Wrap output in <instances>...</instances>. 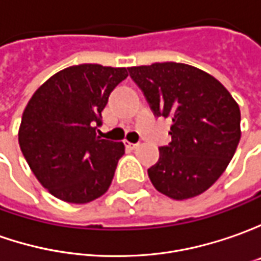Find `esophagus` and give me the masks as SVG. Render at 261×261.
Wrapping results in <instances>:
<instances>
[{
    "mask_svg": "<svg viewBox=\"0 0 261 261\" xmlns=\"http://www.w3.org/2000/svg\"><path fill=\"white\" fill-rule=\"evenodd\" d=\"M125 146L130 148H137L139 147V143H130V141H125Z\"/></svg>",
    "mask_w": 261,
    "mask_h": 261,
    "instance_id": "1",
    "label": "esophagus"
}]
</instances>
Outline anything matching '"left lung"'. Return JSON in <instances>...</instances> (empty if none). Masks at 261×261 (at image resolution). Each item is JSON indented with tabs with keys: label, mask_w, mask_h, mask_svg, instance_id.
Returning a JSON list of instances; mask_svg holds the SVG:
<instances>
[{
	"label": "left lung",
	"mask_w": 261,
	"mask_h": 261,
	"mask_svg": "<svg viewBox=\"0 0 261 261\" xmlns=\"http://www.w3.org/2000/svg\"><path fill=\"white\" fill-rule=\"evenodd\" d=\"M156 117L172 120V141L160 147L148 177L159 192L182 201L218 180L241 137L238 103L220 81L201 69L176 63L128 68Z\"/></svg>",
	"instance_id": "left-lung-1"
}]
</instances>
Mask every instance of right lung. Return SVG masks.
<instances>
[{
	"label": "right lung",
	"mask_w": 261,
	"mask_h": 261,
	"mask_svg": "<svg viewBox=\"0 0 261 261\" xmlns=\"http://www.w3.org/2000/svg\"><path fill=\"white\" fill-rule=\"evenodd\" d=\"M127 76L125 68L70 66L49 77L27 103L20 148L37 180L58 199L86 203L108 191L124 144L101 139L96 127L110 94Z\"/></svg>",
	"instance_id": "right-lung-1"
}]
</instances>
